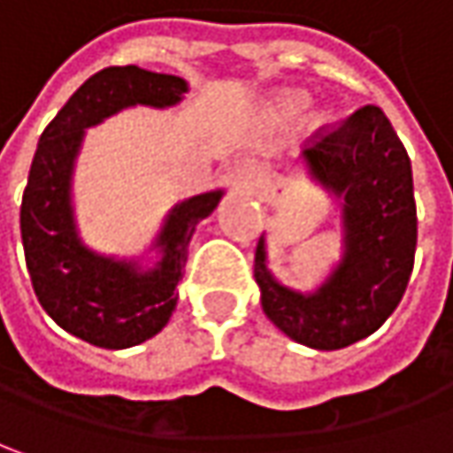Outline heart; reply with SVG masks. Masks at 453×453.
Returning a JSON list of instances; mask_svg holds the SVG:
<instances>
[{
    "label": "heart",
    "mask_w": 453,
    "mask_h": 453,
    "mask_svg": "<svg viewBox=\"0 0 453 453\" xmlns=\"http://www.w3.org/2000/svg\"><path fill=\"white\" fill-rule=\"evenodd\" d=\"M284 106L291 111V113H296V111H302L306 106V98L302 93H291V96H286Z\"/></svg>",
    "instance_id": "b5f03b06"
}]
</instances>
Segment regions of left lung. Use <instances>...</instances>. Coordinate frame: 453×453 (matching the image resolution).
<instances>
[{"instance_id":"1","label":"left lung","mask_w":453,"mask_h":453,"mask_svg":"<svg viewBox=\"0 0 453 453\" xmlns=\"http://www.w3.org/2000/svg\"><path fill=\"white\" fill-rule=\"evenodd\" d=\"M306 144L311 174L344 200V256L314 294H296L265 268L264 238L253 276L265 317L294 342L342 349L395 311L413 271L418 220L411 159L378 106H363Z\"/></svg>"}]
</instances>
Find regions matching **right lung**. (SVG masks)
<instances>
[{
	"label": "right lung",
	"mask_w": 453,
	"mask_h": 453,
	"mask_svg": "<svg viewBox=\"0 0 453 453\" xmlns=\"http://www.w3.org/2000/svg\"><path fill=\"white\" fill-rule=\"evenodd\" d=\"M188 83L177 75L124 65L104 68L70 96L40 136L19 207L25 261L37 302L65 332L106 349L147 342L177 306V284L195 226L223 192L189 197L169 212L157 246L162 261L142 273L136 264L93 253L75 233L70 174L83 131L127 106H174Z\"/></svg>",
	"instance_id": "obj_1"
}]
</instances>
